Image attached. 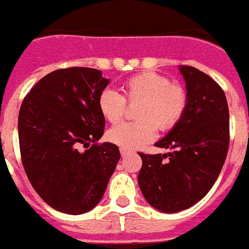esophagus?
<instances>
[{
    "label": "esophagus",
    "instance_id": "1",
    "mask_svg": "<svg viewBox=\"0 0 249 249\" xmlns=\"http://www.w3.org/2000/svg\"><path fill=\"white\" fill-rule=\"evenodd\" d=\"M129 149H125V148H121L120 149V153H121V156H126V155H129Z\"/></svg>",
    "mask_w": 249,
    "mask_h": 249
}]
</instances>
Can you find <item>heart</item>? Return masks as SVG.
Masks as SVG:
<instances>
[{"instance_id": "b5f03b06", "label": "heart", "mask_w": 249, "mask_h": 249, "mask_svg": "<svg viewBox=\"0 0 249 249\" xmlns=\"http://www.w3.org/2000/svg\"><path fill=\"white\" fill-rule=\"evenodd\" d=\"M123 92L124 96L112 89L103 90L98 97V109L104 119L116 124L124 117L126 104H139L135 109L137 121L116 125L108 132L109 140L125 149H135L152 141L156 129H173L187 110V90L156 71L129 77L123 85Z\"/></svg>"}]
</instances>
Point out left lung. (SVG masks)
<instances>
[{"label":"left lung","instance_id":"obj_1","mask_svg":"<svg viewBox=\"0 0 249 249\" xmlns=\"http://www.w3.org/2000/svg\"><path fill=\"white\" fill-rule=\"evenodd\" d=\"M188 107L183 119L157 148L168 153L139 152V185L152 207L175 213L192 207L219 178L230 146V110L224 90L193 66L181 65Z\"/></svg>","mask_w":249,"mask_h":249}]
</instances>
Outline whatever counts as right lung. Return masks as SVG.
Segmentation results:
<instances>
[{"label": "right lung", "instance_id": "1", "mask_svg": "<svg viewBox=\"0 0 249 249\" xmlns=\"http://www.w3.org/2000/svg\"><path fill=\"white\" fill-rule=\"evenodd\" d=\"M108 82L93 68L58 69L42 77L21 104L25 173L40 197L64 213L94 208L121 157L117 145L97 142L105 128L98 97ZM81 146L88 149L82 152Z\"/></svg>", "mask_w": 249, "mask_h": 249}]
</instances>
